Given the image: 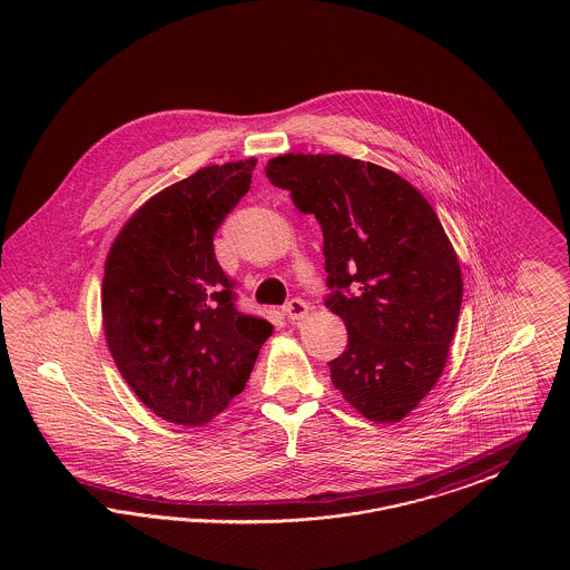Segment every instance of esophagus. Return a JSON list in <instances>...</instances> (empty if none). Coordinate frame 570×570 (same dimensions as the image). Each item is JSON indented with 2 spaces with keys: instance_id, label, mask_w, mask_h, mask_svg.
<instances>
[{
  "instance_id": "1",
  "label": "esophagus",
  "mask_w": 570,
  "mask_h": 570,
  "mask_svg": "<svg viewBox=\"0 0 570 570\" xmlns=\"http://www.w3.org/2000/svg\"><path fill=\"white\" fill-rule=\"evenodd\" d=\"M284 312H286V316H288L291 321H303V318L307 316V312H309V305H307L303 298H291V301L286 303Z\"/></svg>"
}]
</instances>
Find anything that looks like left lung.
Masks as SVG:
<instances>
[{"instance_id":"1","label":"left lung","mask_w":570,"mask_h":570,"mask_svg":"<svg viewBox=\"0 0 570 570\" xmlns=\"http://www.w3.org/2000/svg\"><path fill=\"white\" fill-rule=\"evenodd\" d=\"M325 239L326 307L348 328L333 386L365 419L397 423L432 391L460 318V261L428 198L397 173L340 154L265 168Z\"/></svg>"}]
</instances>
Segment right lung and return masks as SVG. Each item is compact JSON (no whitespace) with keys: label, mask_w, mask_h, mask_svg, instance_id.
Listing matches in <instances>:
<instances>
[{"label":"right lung","mask_w":570,"mask_h":570,"mask_svg":"<svg viewBox=\"0 0 570 570\" xmlns=\"http://www.w3.org/2000/svg\"><path fill=\"white\" fill-rule=\"evenodd\" d=\"M256 158L196 170L136 209L110 245L102 326L136 397L164 421L209 423L245 389L272 323L245 316L214 235L252 184Z\"/></svg>","instance_id":"add662e5"}]
</instances>
